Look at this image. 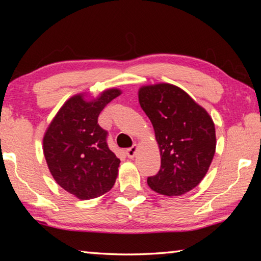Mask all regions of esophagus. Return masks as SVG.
I'll use <instances>...</instances> for the list:
<instances>
[{"label":"esophagus","instance_id":"34e87169","mask_svg":"<svg viewBox=\"0 0 261 261\" xmlns=\"http://www.w3.org/2000/svg\"><path fill=\"white\" fill-rule=\"evenodd\" d=\"M136 152H137V145H134V146L129 147V148H127L126 151H125L127 158H130V159H132V158H134V156L136 155Z\"/></svg>","mask_w":261,"mask_h":261}]
</instances>
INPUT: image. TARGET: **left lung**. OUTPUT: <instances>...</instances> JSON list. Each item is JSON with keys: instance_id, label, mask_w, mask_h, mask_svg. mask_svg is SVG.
Masks as SVG:
<instances>
[{"instance_id": "8db88e82", "label": "left lung", "mask_w": 261, "mask_h": 261, "mask_svg": "<svg viewBox=\"0 0 261 261\" xmlns=\"http://www.w3.org/2000/svg\"><path fill=\"white\" fill-rule=\"evenodd\" d=\"M139 103L151 120L161 154L159 173L147 184L165 196H180L196 188L213 160L215 126L206 110L170 84L139 90Z\"/></svg>"}]
</instances>
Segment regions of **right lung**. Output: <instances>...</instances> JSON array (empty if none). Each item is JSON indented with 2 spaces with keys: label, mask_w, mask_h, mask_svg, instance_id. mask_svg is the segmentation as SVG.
Returning a JSON list of instances; mask_svg holds the SVG:
<instances>
[{
  "label": "right lung",
  "mask_w": 261,
  "mask_h": 261,
  "mask_svg": "<svg viewBox=\"0 0 261 261\" xmlns=\"http://www.w3.org/2000/svg\"><path fill=\"white\" fill-rule=\"evenodd\" d=\"M117 88L87 101L82 94L63 105L43 137V154L56 183L82 200L108 192L117 177L120 159L110 151L108 132L98 117Z\"/></svg>",
  "instance_id": "obj_1"
}]
</instances>
